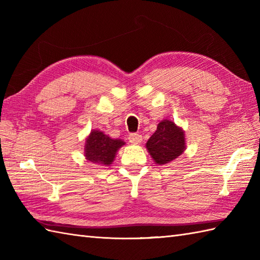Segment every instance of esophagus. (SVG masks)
Returning a JSON list of instances; mask_svg holds the SVG:
<instances>
[{"mask_svg": "<svg viewBox=\"0 0 260 260\" xmlns=\"http://www.w3.org/2000/svg\"><path fill=\"white\" fill-rule=\"evenodd\" d=\"M128 141L132 143V144H140L142 142V135L137 134V133H133L128 136Z\"/></svg>", "mask_w": 260, "mask_h": 260, "instance_id": "34e87169", "label": "esophagus"}]
</instances>
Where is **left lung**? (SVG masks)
<instances>
[{"instance_id":"obj_1","label":"left lung","mask_w":260,"mask_h":260,"mask_svg":"<svg viewBox=\"0 0 260 260\" xmlns=\"http://www.w3.org/2000/svg\"><path fill=\"white\" fill-rule=\"evenodd\" d=\"M146 148L156 164L172 162L185 150L184 131L172 120L159 121L155 133L146 143Z\"/></svg>"}]
</instances>
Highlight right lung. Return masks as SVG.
<instances>
[{
	"mask_svg": "<svg viewBox=\"0 0 260 260\" xmlns=\"http://www.w3.org/2000/svg\"><path fill=\"white\" fill-rule=\"evenodd\" d=\"M123 145H125L124 141L110 139L102 131H91L85 143V156L92 163L108 167Z\"/></svg>",
	"mask_w": 260,
	"mask_h": 260,
	"instance_id": "right-lung-1",
	"label": "right lung"
}]
</instances>
